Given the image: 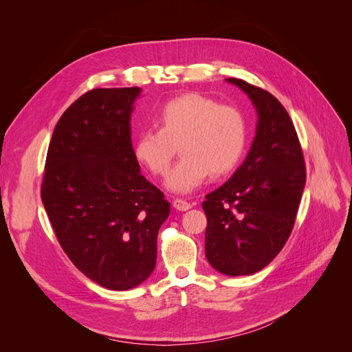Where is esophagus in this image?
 I'll return each instance as SVG.
<instances>
[{
    "label": "esophagus",
    "instance_id": "esophagus-1",
    "mask_svg": "<svg viewBox=\"0 0 352 352\" xmlns=\"http://www.w3.org/2000/svg\"><path fill=\"white\" fill-rule=\"evenodd\" d=\"M173 207H175L176 210H179V211H186V210H189V208H192V204H190V202H188V201L176 198V199L173 201Z\"/></svg>",
    "mask_w": 352,
    "mask_h": 352
}]
</instances>
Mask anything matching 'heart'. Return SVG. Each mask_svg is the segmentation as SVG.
<instances>
[{"label": "heart", "instance_id": "1", "mask_svg": "<svg viewBox=\"0 0 352 352\" xmlns=\"http://www.w3.org/2000/svg\"><path fill=\"white\" fill-rule=\"evenodd\" d=\"M155 127L138 133L133 153L151 173L164 176L179 145L182 158L167 177V188L189 194L210 175L223 176L236 167L247 145V123L232 105L217 104L198 92L164 102L154 114Z\"/></svg>", "mask_w": 352, "mask_h": 352}]
</instances>
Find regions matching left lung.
Segmentation results:
<instances>
[{
  "label": "left lung",
  "mask_w": 352,
  "mask_h": 352,
  "mask_svg": "<svg viewBox=\"0 0 352 352\" xmlns=\"http://www.w3.org/2000/svg\"><path fill=\"white\" fill-rule=\"evenodd\" d=\"M252 102L257 129L243 163L206 195V257L226 276L264 269L289 238L305 186V164L289 114L273 95L229 78Z\"/></svg>",
  "instance_id": "1"
}]
</instances>
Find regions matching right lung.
Instances as JSON below:
<instances>
[{
	"label": "right lung",
	"instance_id": "add662e5",
	"mask_svg": "<svg viewBox=\"0 0 352 352\" xmlns=\"http://www.w3.org/2000/svg\"><path fill=\"white\" fill-rule=\"evenodd\" d=\"M142 89L100 88L63 113L48 146L41 198L76 267L111 291L150 278L170 202L141 175L131 114Z\"/></svg>",
	"mask_w": 352,
	"mask_h": 352
}]
</instances>
